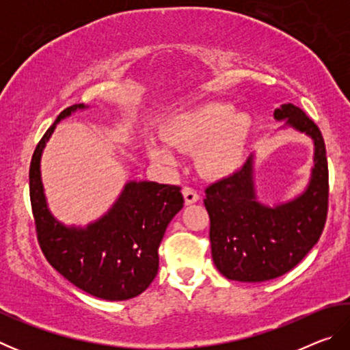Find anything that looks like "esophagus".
Returning <instances> with one entry per match:
<instances>
[{
	"label": "esophagus",
	"mask_w": 350,
	"mask_h": 350,
	"mask_svg": "<svg viewBox=\"0 0 350 350\" xmlns=\"http://www.w3.org/2000/svg\"><path fill=\"white\" fill-rule=\"evenodd\" d=\"M182 194H183V199H185V204L189 205V204H194L198 202L199 200V194L194 188L191 187H183L182 188Z\"/></svg>",
	"instance_id": "esophagus-1"
}]
</instances>
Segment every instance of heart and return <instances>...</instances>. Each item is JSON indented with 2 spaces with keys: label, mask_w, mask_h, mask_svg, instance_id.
<instances>
[{
  "label": "heart",
  "mask_w": 350,
  "mask_h": 350,
  "mask_svg": "<svg viewBox=\"0 0 350 350\" xmlns=\"http://www.w3.org/2000/svg\"><path fill=\"white\" fill-rule=\"evenodd\" d=\"M250 131V116L232 112L227 103L211 102L174 117L167 128V140L187 152L200 147V170L211 177H224L239 168ZM151 156L161 162L173 161V154L162 145H152Z\"/></svg>",
  "instance_id": "heart-1"
}]
</instances>
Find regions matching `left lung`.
<instances>
[{
	"label": "left lung",
	"mask_w": 350,
	"mask_h": 350,
	"mask_svg": "<svg viewBox=\"0 0 350 350\" xmlns=\"http://www.w3.org/2000/svg\"><path fill=\"white\" fill-rule=\"evenodd\" d=\"M273 116L313 139L312 179L301 196L275 208L258 202L252 157L239 171L206 187L211 256L217 270L233 281L262 282L287 273L317 244L327 219L329 168L321 131L292 103Z\"/></svg>",
	"instance_id": "1"
}]
</instances>
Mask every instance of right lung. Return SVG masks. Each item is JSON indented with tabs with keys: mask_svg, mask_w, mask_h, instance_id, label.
<instances>
[{
	"mask_svg": "<svg viewBox=\"0 0 350 350\" xmlns=\"http://www.w3.org/2000/svg\"><path fill=\"white\" fill-rule=\"evenodd\" d=\"M83 108L80 103L62 111L33 151L29 193L37 239L47 262L75 287L102 299L125 301L145 292L156 278L159 245L183 206V196L177 185L129 182L108 215L86 228L55 221L41 183V151L57 123Z\"/></svg>",
	"mask_w": 350,
	"mask_h": 350,
	"instance_id": "1",
	"label": "right lung"
}]
</instances>
